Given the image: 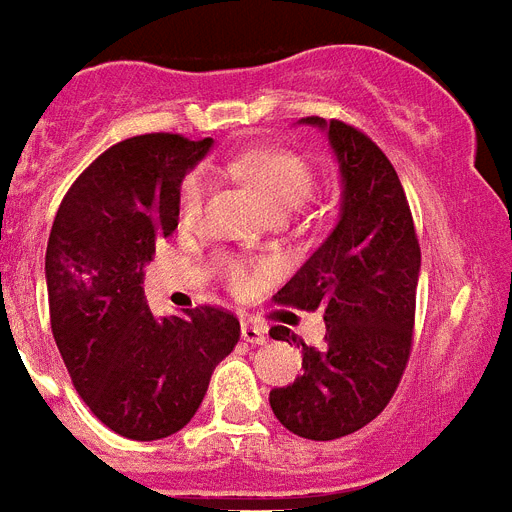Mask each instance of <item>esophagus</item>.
Wrapping results in <instances>:
<instances>
[{
	"label": "esophagus",
	"instance_id": "1",
	"mask_svg": "<svg viewBox=\"0 0 512 512\" xmlns=\"http://www.w3.org/2000/svg\"><path fill=\"white\" fill-rule=\"evenodd\" d=\"M240 337L246 342H251V345H264L266 340H269V335H266V329L261 327V324L256 322H243L240 324Z\"/></svg>",
	"mask_w": 512,
	"mask_h": 512
}]
</instances>
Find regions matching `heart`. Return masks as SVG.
Masks as SVG:
<instances>
[{"instance_id":"heart-1","label":"heart","mask_w":512,"mask_h":512,"mask_svg":"<svg viewBox=\"0 0 512 512\" xmlns=\"http://www.w3.org/2000/svg\"><path fill=\"white\" fill-rule=\"evenodd\" d=\"M225 175L246 183L259 193V198L274 217H285L287 211L301 209L314 196L316 175L301 154L287 149H251L225 164ZM206 193V180L201 172H190L180 188V219L193 222L198 217ZM219 272L235 293H243L253 285L256 269L240 259H222Z\"/></svg>"}]
</instances>
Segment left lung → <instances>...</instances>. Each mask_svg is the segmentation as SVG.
I'll return each mask as SVG.
<instances>
[{
    "label": "left lung",
    "instance_id": "1",
    "mask_svg": "<svg viewBox=\"0 0 512 512\" xmlns=\"http://www.w3.org/2000/svg\"><path fill=\"white\" fill-rule=\"evenodd\" d=\"M301 122L327 130L342 177L340 219L274 303L322 308L327 335L311 348L287 327L269 332L303 348V374L269 392V405L285 429L327 442L374 421L398 390L411 358L421 248L398 172L377 143L340 120Z\"/></svg>",
    "mask_w": 512,
    "mask_h": 512
}]
</instances>
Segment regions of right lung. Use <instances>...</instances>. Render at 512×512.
<instances>
[{"label":"right lung","instance_id":"1","mask_svg":"<svg viewBox=\"0 0 512 512\" xmlns=\"http://www.w3.org/2000/svg\"><path fill=\"white\" fill-rule=\"evenodd\" d=\"M209 149L177 133L114 143L70 185L46 246L59 356L101 424L138 442L180 432L240 340L225 308L156 319L143 295V266L177 227L180 183Z\"/></svg>","mask_w":512,"mask_h":512}]
</instances>
